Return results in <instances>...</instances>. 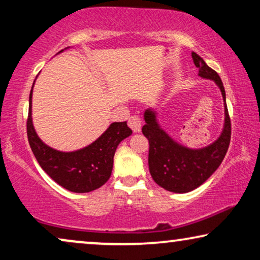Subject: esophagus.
I'll return each instance as SVG.
<instances>
[{"label": "esophagus", "instance_id": "esophagus-1", "mask_svg": "<svg viewBox=\"0 0 260 260\" xmlns=\"http://www.w3.org/2000/svg\"><path fill=\"white\" fill-rule=\"evenodd\" d=\"M127 124H129V126L135 131V133H138V131H141L142 119L138 115L131 116L129 118V122H127Z\"/></svg>", "mask_w": 260, "mask_h": 260}]
</instances>
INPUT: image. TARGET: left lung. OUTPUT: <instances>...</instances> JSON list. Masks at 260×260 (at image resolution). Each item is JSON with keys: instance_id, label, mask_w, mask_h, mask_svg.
I'll return each mask as SVG.
<instances>
[{"instance_id": "obj_1", "label": "left lung", "mask_w": 260, "mask_h": 260, "mask_svg": "<svg viewBox=\"0 0 260 260\" xmlns=\"http://www.w3.org/2000/svg\"><path fill=\"white\" fill-rule=\"evenodd\" d=\"M199 76L212 79L218 85L225 102V125L214 143L202 149H189L173 141L161 127L150 109L144 112L145 124L142 133L149 141V170L158 186L174 193H187L201 186L221 165L231 141V118L226 94L219 74L197 53H191Z\"/></svg>"}]
</instances>
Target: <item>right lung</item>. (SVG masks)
I'll list each match as a JSON object with an SVG mask.
<instances>
[{
  "mask_svg": "<svg viewBox=\"0 0 260 260\" xmlns=\"http://www.w3.org/2000/svg\"><path fill=\"white\" fill-rule=\"evenodd\" d=\"M31 93L33 88L29 94L27 136L41 168L52 180L73 193H88L102 187L111 176L117 147L133 130L126 122H116L87 147L72 152L58 151L46 145L35 133L31 122Z\"/></svg>",
  "mask_w": 260,
  "mask_h": 260,
  "instance_id": "1",
  "label": "right lung"
}]
</instances>
